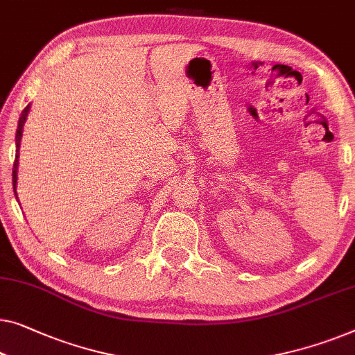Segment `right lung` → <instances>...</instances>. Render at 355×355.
Instances as JSON below:
<instances>
[{
	"mask_svg": "<svg viewBox=\"0 0 355 355\" xmlns=\"http://www.w3.org/2000/svg\"><path fill=\"white\" fill-rule=\"evenodd\" d=\"M30 112V104L25 107L20 114L19 123H17V131H15V160H14V168H12V187H14V193L15 198H17V192H15V187H17V168H19V148H20V139H22V132H24V125L27 121Z\"/></svg>",
	"mask_w": 355,
	"mask_h": 355,
	"instance_id": "add662e5",
	"label": "right lung"
}]
</instances>
